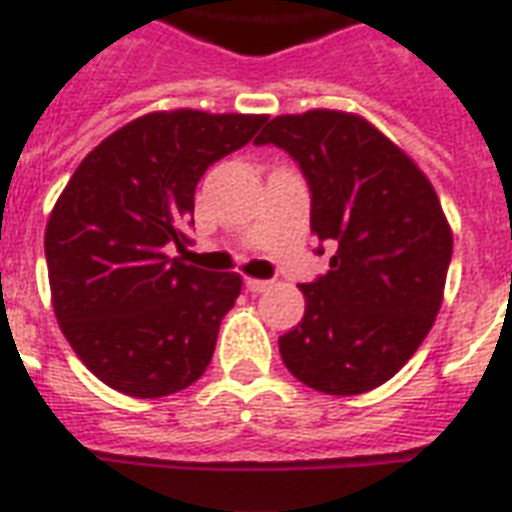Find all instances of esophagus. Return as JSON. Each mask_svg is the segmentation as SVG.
Wrapping results in <instances>:
<instances>
[{"instance_id": "34e87169", "label": "esophagus", "mask_w": 512, "mask_h": 512, "mask_svg": "<svg viewBox=\"0 0 512 512\" xmlns=\"http://www.w3.org/2000/svg\"><path fill=\"white\" fill-rule=\"evenodd\" d=\"M244 284H247L249 292H265V289H271V281L265 279H247Z\"/></svg>"}]
</instances>
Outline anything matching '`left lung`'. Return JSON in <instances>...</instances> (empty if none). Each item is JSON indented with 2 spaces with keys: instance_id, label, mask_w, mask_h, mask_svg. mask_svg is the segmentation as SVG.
Segmentation results:
<instances>
[{
  "instance_id": "left-lung-1",
  "label": "left lung",
  "mask_w": 512,
  "mask_h": 512,
  "mask_svg": "<svg viewBox=\"0 0 512 512\" xmlns=\"http://www.w3.org/2000/svg\"><path fill=\"white\" fill-rule=\"evenodd\" d=\"M255 143L300 164L311 231L335 249L327 276L300 284L305 316L279 337L281 358L329 396L377 388L414 356L444 300L452 228L441 201L364 116L329 108L276 116Z\"/></svg>"
}]
</instances>
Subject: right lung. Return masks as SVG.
Listing matches in <instances>:
<instances>
[{
	"mask_svg": "<svg viewBox=\"0 0 512 512\" xmlns=\"http://www.w3.org/2000/svg\"><path fill=\"white\" fill-rule=\"evenodd\" d=\"M265 116L193 108L138 116L76 167L44 231L52 308L98 380L162 398L207 372L239 273L170 257L191 244L193 193L209 164L255 138Z\"/></svg>",
	"mask_w": 512,
	"mask_h": 512,
	"instance_id": "right-lung-1",
	"label": "right lung"
}]
</instances>
